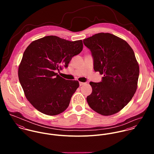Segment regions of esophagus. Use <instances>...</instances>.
Listing matches in <instances>:
<instances>
[{"label":"esophagus","mask_w":154,"mask_h":154,"mask_svg":"<svg viewBox=\"0 0 154 154\" xmlns=\"http://www.w3.org/2000/svg\"><path fill=\"white\" fill-rule=\"evenodd\" d=\"M85 84V83H84V82H79V85L81 87V86H83V85H84Z\"/></svg>","instance_id":"34e87169"}]
</instances>
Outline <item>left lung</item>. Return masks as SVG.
<instances>
[{
    "instance_id": "1",
    "label": "left lung",
    "mask_w": 154,
    "mask_h": 154,
    "mask_svg": "<svg viewBox=\"0 0 154 154\" xmlns=\"http://www.w3.org/2000/svg\"><path fill=\"white\" fill-rule=\"evenodd\" d=\"M92 53L94 69L103 75L100 82H90L92 91L87 98L89 107L103 116L123 109L137 87L139 67L131 47L110 33H98L83 40Z\"/></svg>"
}]
</instances>
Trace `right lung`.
<instances>
[{
	"mask_svg": "<svg viewBox=\"0 0 154 154\" xmlns=\"http://www.w3.org/2000/svg\"><path fill=\"white\" fill-rule=\"evenodd\" d=\"M82 49V40L70 42L54 35L35 40L27 47L18 77L26 99L37 110L56 116L68 107L79 82L66 80L56 72L67 67Z\"/></svg>",
	"mask_w": 154,
	"mask_h": 154,
	"instance_id": "1",
	"label": "right lung"
}]
</instances>
